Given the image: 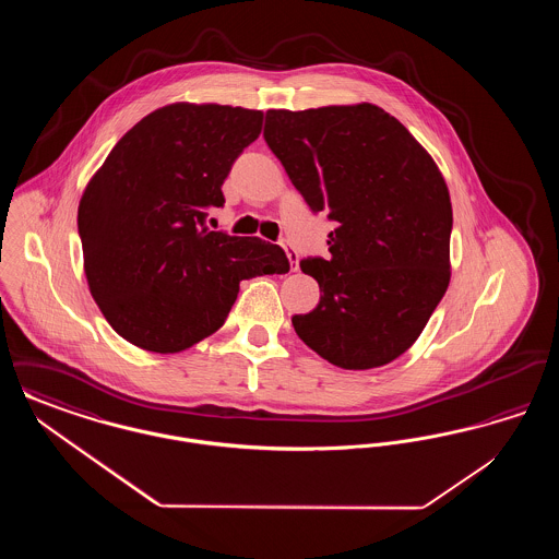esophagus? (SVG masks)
Masks as SVG:
<instances>
[{"mask_svg":"<svg viewBox=\"0 0 559 559\" xmlns=\"http://www.w3.org/2000/svg\"><path fill=\"white\" fill-rule=\"evenodd\" d=\"M283 247H285V251H287V258H289L293 272H297V267H299V255H297V251H293L287 242H283Z\"/></svg>","mask_w":559,"mask_h":559,"instance_id":"esophagus-1","label":"esophagus"}]
</instances>
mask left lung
I'll return each instance as SVG.
<instances>
[{
  "instance_id": "left-lung-1",
  "label": "left lung",
  "mask_w": 559,
  "mask_h": 559,
  "mask_svg": "<svg viewBox=\"0 0 559 559\" xmlns=\"http://www.w3.org/2000/svg\"><path fill=\"white\" fill-rule=\"evenodd\" d=\"M264 138L312 212L335 222L331 258L301 260L319 306L299 340L347 371L396 360L451 283L452 205L426 148L369 103L266 112Z\"/></svg>"
}]
</instances>
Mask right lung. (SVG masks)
Here are the masks:
<instances>
[{
    "instance_id": "obj_1",
    "label": "right lung",
    "mask_w": 559,
    "mask_h": 559,
    "mask_svg": "<svg viewBox=\"0 0 559 559\" xmlns=\"http://www.w3.org/2000/svg\"><path fill=\"white\" fill-rule=\"evenodd\" d=\"M264 112L174 103L138 121L83 190L78 212L87 287L133 346L174 354L215 333L240 281L289 272L278 245L207 226L235 159Z\"/></svg>"
}]
</instances>
